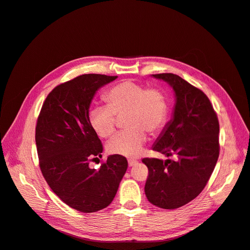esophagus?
Segmentation results:
<instances>
[{
	"instance_id": "34e87169",
	"label": "esophagus",
	"mask_w": 250,
	"mask_h": 250,
	"mask_svg": "<svg viewBox=\"0 0 250 250\" xmlns=\"http://www.w3.org/2000/svg\"><path fill=\"white\" fill-rule=\"evenodd\" d=\"M137 164H138V162H137V161H134V160H129V161H128V165H129V167L135 166V165H137Z\"/></svg>"
}]
</instances>
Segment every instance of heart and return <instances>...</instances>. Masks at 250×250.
Wrapping results in <instances>:
<instances>
[{
  "label": "heart",
  "mask_w": 250,
  "mask_h": 250,
  "mask_svg": "<svg viewBox=\"0 0 250 250\" xmlns=\"http://www.w3.org/2000/svg\"><path fill=\"white\" fill-rule=\"evenodd\" d=\"M107 105H94L88 113L89 123L101 137L111 136L116 130V116L126 114L128 130L118 133L107 144L113 155L135 158L147 141L146 131L156 133L166 121L167 104L158 89H146L133 81H124L105 93Z\"/></svg>",
  "instance_id": "heart-1"
}]
</instances>
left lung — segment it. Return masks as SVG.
<instances>
[{"mask_svg":"<svg viewBox=\"0 0 250 250\" xmlns=\"http://www.w3.org/2000/svg\"><path fill=\"white\" fill-rule=\"evenodd\" d=\"M172 88L175 104L171 120L153 145L154 151L175 160L145 158L148 169L147 200L163 209L192 201L205 188L219 155V124L208 97L174 74H157Z\"/></svg>","mask_w":250,"mask_h":250,"instance_id":"left-lung-1","label":"left lung"}]
</instances>
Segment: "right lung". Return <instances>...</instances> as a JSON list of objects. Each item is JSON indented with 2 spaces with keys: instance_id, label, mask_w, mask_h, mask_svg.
Masks as SVG:
<instances>
[{
  "instance_id": "add662e5",
  "label": "right lung",
  "mask_w": 250,
  "mask_h": 250,
  "mask_svg": "<svg viewBox=\"0 0 250 250\" xmlns=\"http://www.w3.org/2000/svg\"><path fill=\"white\" fill-rule=\"evenodd\" d=\"M117 78L87 74L56 86L38 118L36 145L42 174L66 205L85 213L112 203L128 167L120 155L108 156L99 169L89 167L103 153L89 123V107L98 89Z\"/></svg>"
}]
</instances>
